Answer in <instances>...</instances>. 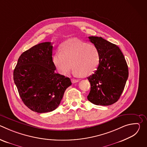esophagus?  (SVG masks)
Wrapping results in <instances>:
<instances>
[{
	"label": "esophagus",
	"instance_id": "obj_1",
	"mask_svg": "<svg viewBox=\"0 0 147 147\" xmlns=\"http://www.w3.org/2000/svg\"><path fill=\"white\" fill-rule=\"evenodd\" d=\"M71 82H72L73 83H76V82H78V81H80V80H78V79H74V78H71Z\"/></svg>",
	"mask_w": 147,
	"mask_h": 147
}]
</instances>
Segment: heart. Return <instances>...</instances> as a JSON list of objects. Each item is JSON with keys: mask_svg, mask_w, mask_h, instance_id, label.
Returning a JSON list of instances; mask_svg holds the SVG:
<instances>
[{"mask_svg": "<svg viewBox=\"0 0 147 147\" xmlns=\"http://www.w3.org/2000/svg\"><path fill=\"white\" fill-rule=\"evenodd\" d=\"M53 62L61 74H67L74 67L76 74L88 76L97 69L100 53L94 45L72 38L61 44V51H57L53 56Z\"/></svg>", "mask_w": 147, "mask_h": 147, "instance_id": "b5f03b06", "label": "heart"}]
</instances>
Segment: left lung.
I'll return each mask as SVG.
<instances>
[{"label": "left lung", "mask_w": 147, "mask_h": 147, "mask_svg": "<svg viewBox=\"0 0 147 147\" xmlns=\"http://www.w3.org/2000/svg\"><path fill=\"white\" fill-rule=\"evenodd\" d=\"M100 53L99 66L87 79L91 90L88 100L96 105L108 106L116 102L121 95L129 77L126 61L120 48L98 36H89Z\"/></svg>", "instance_id": "8db88e82"}]
</instances>
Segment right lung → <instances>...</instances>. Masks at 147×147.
<instances>
[{"label":"right lung","mask_w":147,"mask_h":147,"mask_svg":"<svg viewBox=\"0 0 147 147\" xmlns=\"http://www.w3.org/2000/svg\"><path fill=\"white\" fill-rule=\"evenodd\" d=\"M52 49L49 42L34 46L21 55L13 72L20 96L29 109L37 113L56 109L71 85L69 77L55 72Z\"/></svg>","instance_id":"right-lung-1"}]
</instances>
